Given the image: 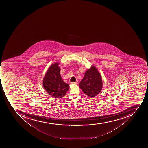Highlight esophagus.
<instances>
[{"label": "esophagus", "mask_w": 148, "mask_h": 148, "mask_svg": "<svg viewBox=\"0 0 148 148\" xmlns=\"http://www.w3.org/2000/svg\"><path fill=\"white\" fill-rule=\"evenodd\" d=\"M78 83H79V82L78 81H76L75 82H72L71 83L72 84H78Z\"/></svg>", "instance_id": "34e87169"}]
</instances>
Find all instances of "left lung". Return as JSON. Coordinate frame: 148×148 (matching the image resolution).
Wrapping results in <instances>:
<instances>
[{
	"label": "left lung",
	"mask_w": 148,
	"mask_h": 148,
	"mask_svg": "<svg viewBox=\"0 0 148 148\" xmlns=\"http://www.w3.org/2000/svg\"><path fill=\"white\" fill-rule=\"evenodd\" d=\"M101 76L94 66L86 70L85 75L79 83V88L86 95L93 98L99 93L102 89Z\"/></svg>",
	"instance_id": "8db88e82"
}]
</instances>
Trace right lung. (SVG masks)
<instances>
[{"label": "right lung", "instance_id": "add662e5", "mask_svg": "<svg viewBox=\"0 0 148 148\" xmlns=\"http://www.w3.org/2000/svg\"><path fill=\"white\" fill-rule=\"evenodd\" d=\"M59 62L52 64L48 69L43 79L44 89L55 99L62 98L69 88L68 84L63 82L60 75Z\"/></svg>", "mask_w": 148, "mask_h": 148}]
</instances>
